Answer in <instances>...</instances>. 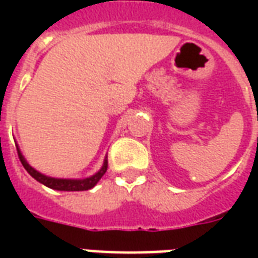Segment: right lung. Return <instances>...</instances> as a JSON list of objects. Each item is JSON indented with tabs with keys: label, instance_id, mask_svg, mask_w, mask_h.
Returning <instances> with one entry per match:
<instances>
[{
	"label": "right lung",
	"instance_id": "1",
	"mask_svg": "<svg viewBox=\"0 0 258 258\" xmlns=\"http://www.w3.org/2000/svg\"><path fill=\"white\" fill-rule=\"evenodd\" d=\"M18 148V146H16ZM18 153H19V159L23 167L26 168V171L30 174L31 177L34 179H37L40 184L45 185L48 188L55 190H66V192H74V190H88L91 188H94L98 181L103 177V174L106 173L107 170V157H105L103 160V164L102 167L96 171L94 175L91 177H87V178H53V177H49V175H45V174L37 171L36 168L31 167L30 164L27 163V160L25 159V156L22 155V152L18 148Z\"/></svg>",
	"mask_w": 258,
	"mask_h": 258
}]
</instances>
